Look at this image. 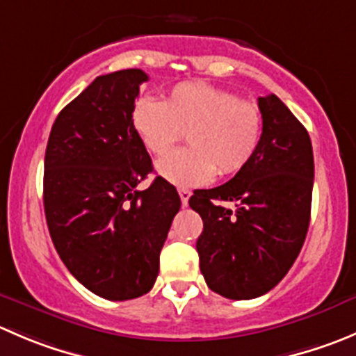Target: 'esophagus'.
<instances>
[{"instance_id":"obj_1","label":"esophagus","mask_w":356,"mask_h":356,"mask_svg":"<svg viewBox=\"0 0 356 356\" xmlns=\"http://www.w3.org/2000/svg\"><path fill=\"white\" fill-rule=\"evenodd\" d=\"M179 196H181V203L182 207H188V202H189V196H191V191L186 188H181L179 189Z\"/></svg>"}]
</instances>
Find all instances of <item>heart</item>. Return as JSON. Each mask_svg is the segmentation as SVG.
Instances as JSON below:
<instances>
[{"label": "heart", "mask_w": 356, "mask_h": 356, "mask_svg": "<svg viewBox=\"0 0 356 356\" xmlns=\"http://www.w3.org/2000/svg\"><path fill=\"white\" fill-rule=\"evenodd\" d=\"M132 127L149 153L167 154L188 137L189 147L170 153L156 172L175 186H202L213 175L243 170L257 153L264 118L257 104L205 83H179L165 101L137 99Z\"/></svg>", "instance_id": "1"}]
</instances>
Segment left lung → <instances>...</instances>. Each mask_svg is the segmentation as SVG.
I'll use <instances>...</instances> for the list:
<instances>
[{
    "label": "left lung",
    "instance_id": "obj_1",
    "mask_svg": "<svg viewBox=\"0 0 356 356\" xmlns=\"http://www.w3.org/2000/svg\"><path fill=\"white\" fill-rule=\"evenodd\" d=\"M257 102L264 127L250 163L226 184L189 198L203 220L196 241L203 278L210 291L234 301L280 284L301 252L312 213V139L277 95Z\"/></svg>",
    "mask_w": 356,
    "mask_h": 356
}]
</instances>
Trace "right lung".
Instances as JSON below:
<instances>
[{"mask_svg": "<svg viewBox=\"0 0 356 356\" xmlns=\"http://www.w3.org/2000/svg\"><path fill=\"white\" fill-rule=\"evenodd\" d=\"M140 69L97 76L55 120L44 153L43 203L51 241L72 277L99 298L127 301L147 294L179 193L153 172L132 127Z\"/></svg>", "mask_w": 356, "mask_h": 356, "instance_id": "right-lung-1", "label": "right lung"}]
</instances>
